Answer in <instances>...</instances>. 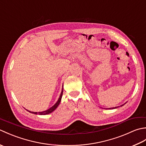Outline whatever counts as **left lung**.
<instances>
[{
	"label": "left lung",
	"mask_w": 146,
	"mask_h": 146,
	"mask_svg": "<svg viewBox=\"0 0 146 146\" xmlns=\"http://www.w3.org/2000/svg\"><path fill=\"white\" fill-rule=\"evenodd\" d=\"M122 105H121V106H122ZM117 107H113V108H113H113H116ZM110 109H111V108H110Z\"/></svg>",
	"instance_id": "8db88e82"
}]
</instances>
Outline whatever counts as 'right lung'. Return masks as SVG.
Returning <instances> with one entry per match:
<instances>
[{"label":"right lung","instance_id":"right-lung-1","mask_svg":"<svg viewBox=\"0 0 146 146\" xmlns=\"http://www.w3.org/2000/svg\"><path fill=\"white\" fill-rule=\"evenodd\" d=\"M63 88H62V92H61V93L60 96V98H59L58 102H57L52 107H51L50 108H49L48 110H45V111H41V112H38H38H33V111H29V110H27V111H29V112H31V113H32L39 114V115H46V114H49V113H51L52 111H53L56 109V108L58 107L59 104H60V103L61 100V97H62V95H63Z\"/></svg>","mask_w":146,"mask_h":146}]
</instances>
